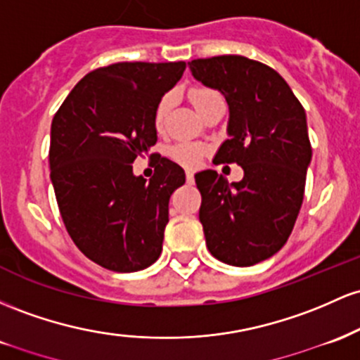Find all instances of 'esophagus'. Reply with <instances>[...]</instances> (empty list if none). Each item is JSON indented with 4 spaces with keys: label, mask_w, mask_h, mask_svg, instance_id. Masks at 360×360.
<instances>
[{
    "label": "esophagus",
    "mask_w": 360,
    "mask_h": 360,
    "mask_svg": "<svg viewBox=\"0 0 360 360\" xmlns=\"http://www.w3.org/2000/svg\"><path fill=\"white\" fill-rule=\"evenodd\" d=\"M187 184H193V173L187 172Z\"/></svg>",
    "instance_id": "obj_1"
}]
</instances>
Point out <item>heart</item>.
Wrapping results in <instances>:
<instances>
[{"label": "heart", "instance_id": "1", "mask_svg": "<svg viewBox=\"0 0 360 360\" xmlns=\"http://www.w3.org/2000/svg\"><path fill=\"white\" fill-rule=\"evenodd\" d=\"M188 100H191L193 108H195L200 115L212 102H216V100H223V98L219 96V93L211 90V88L197 86L188 91ZM172 105H173L172 93H167V95L161 96V100L158 102V105H156V110H155L156 129H161L165 126V120H167ZM202 155H204V149L197 146V144H191V143L176 144V146L172 149L173 160L179 161V163L184 165V167H197L202 158Z\"/></svg>", "mask_w": 360, "mask_h": 360}]
</instances>
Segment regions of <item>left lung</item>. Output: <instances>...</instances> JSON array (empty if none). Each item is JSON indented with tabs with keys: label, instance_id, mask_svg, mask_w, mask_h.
Instances as JSON below:
<instances>
[{
	"label": "left lung",
	"instance_id": "left-lung-1",
	"mask_svg": "<svg viewBox=\"0 0 360 360\" xmlns=\"http://www.w3.org/2000/svg\"><path fill=\"white\" fill-rule=\"evenodd\" d=\"M188 68L229 105V139L216 160L245 172L233 184L216 169L195 175L205 243L217 260L250 267L276 255L300 214L311 161L306 112L285 79L264 63L214 56Z\"/></svg>",
	"mask_w": 360,
	"mask_h": 360
}]
</instances>
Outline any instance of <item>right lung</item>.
Here are the masks:
<instances>
[{
	"label": "right lung",
	"instance_id": "obj_1",
	"mask_svg": "<svg viewBox=\"0 0 360 360\" xmlns=\"http://www.w3.org/2000/svg\"><path fill=\"white\" fill-rule=\"evenodd\" d=\"M185 68L136 60L93 70L52 119L49 168L60 217L83 255L103 269L137 272L163 248L169 197L185 173L153 153L146 181L132 163L156 144V105Z\"/></svg>",
	"mask_w": 360,
	"mask_h": 360
}]
</instances>
